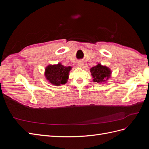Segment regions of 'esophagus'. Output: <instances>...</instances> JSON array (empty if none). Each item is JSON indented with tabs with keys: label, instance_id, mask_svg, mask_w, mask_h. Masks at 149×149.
<instances>
[{
	"label": "esophagus",
	"instance_id": "34e87169",
	"mask_svg": "<svg viewBox=\"0 0 149 149\" xmlns=\"http://www.w3.org/2000/svg\"><path fill=\"white\" fill-rule=\"evenodd\" d=\"M83 65V62L82 61H79L78 62V66L79 67H82Z\"/></svg>",
	"mask_w": 149,
	"mask_h": 149
}]
</instances>
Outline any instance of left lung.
I'll use <instances>...</instances> for the list:
<instances>
[{"instance_id":"1","label":"left lung","mask_w":149,"mask_h":149,"mask_svg":"<svg viewBox=\"0 0 149 149\" xmlns=\"http://www.w3.org/2000/svg\"><path fill=\"white\" fill-rule=\"evenodd\" d=\"M90 72L93 77V81L97 83H105L110 78L112 71L109 68L106 66L98 63L97 65L92 67Z\"/></svg>"}]
</instances>
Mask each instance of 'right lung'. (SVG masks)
Segmentation results:
<instances>
[{
  "label": "right lung",
  "mask_w": 149,
  "mask_h": 149,
  "mask_svg": "<svg viewBox=\"0 0 149 149\" xmlns=\"http://www.w3.org/2000/svg\"><path fill=\"white\" fill-rule=\"evenodd\" d=\"M71 66H65L61 63L49 65L45 69V76L48 81L54 86L65 84L69 78Z\"/></svg>",
  "instance_id": "obj_1"
}]
</instances>
